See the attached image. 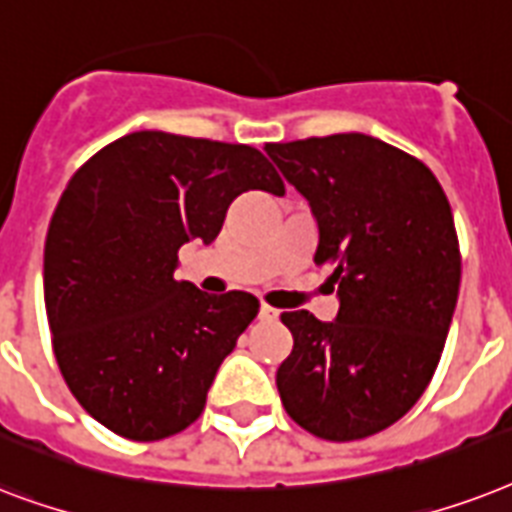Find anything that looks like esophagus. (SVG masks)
I'll return each mask as SVG.
<instances>
[{"label": "esophagus", "mask_w": 512, "mask_h": 512, "mask_svg": "<svg viewBox=\"0 0 512 512\" xmlns=\"http://www.w3.org/2000/svg\"><path fill=\"white\" fill-rule=\"evenodd\" d=\"M259 317H261V320H277V317H280V312H277V309H272L269 304H261L259 306Z\"/></svg>", "instance_id": "34e87169"}]
</instances>
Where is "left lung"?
I'll return each instance as SVG.
<instances>
[{
    "mask_svg": "<svg viewBox=\"0 0 512 512\" xmlns=\"http://www.w3.org/2000/svg\"><path fill=\"white\" fill-rule=\"evenodd\" d=\"M264 150L309 200L314 264L333 269L341 301L333 322L280 317L293 333L282 407L320 439H367L415 407L439 365L463 267L452 208L423 161L370 134Z\"/></svg>",
    "mask_w": 512,
    "mask_h": 512,
    "instance_id": "8db88e82",
    "label": "left lung"
}]
</instances>
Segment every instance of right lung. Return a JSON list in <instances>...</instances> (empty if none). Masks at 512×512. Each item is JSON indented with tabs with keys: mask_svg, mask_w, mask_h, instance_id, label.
Segmentation results:
<instances>
[{
	"mask_svg": "<svg viewBox=\"0 0 512 512\" xmlns=\"http://www.w3.org/2000/svg\"><path fill=\"white\" fill-rule=\"evenodd\" d=\"M248 190L285 192L256 147L166 132L110 142L65 187L44 243V304L65 383L108 431L161 441L200 418L259 298L174 280L177 253L211 243Z\"/></svg>",
	"mask_w": 512,
	"mask_h": 512,
	"instance_id": "1",
	"label": "right lung"
}]
</instances>
